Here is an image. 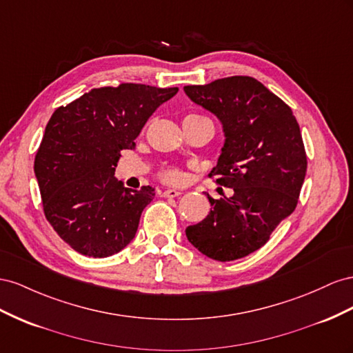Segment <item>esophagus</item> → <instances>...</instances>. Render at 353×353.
I'll list each match as a JSON object with an SVG mask.
<instances>
[{
    "label": "esophagus",
    "instance_id": "obj_1",
    "mask_svg": "<svg viewBox=\"0 0 353 353\" xmlns=\"http://www.w3.org/2000/svg\"><path fill=\"white\" fill-rule=\"evenodd\" d=\"M180 195H182V192H180V190H177V189H167L163 192V196H165V198H177Z\"/></svg>",
    "mask_w": 353,
    "mask_h": 353
}]
</instances>
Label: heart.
I'll return each mask as SVG.
<instances>
[{
	"label": "heart",
	"instance_id": "obj_1",
	"mask_svg": "<svg viewBox=\"0 0 353 353\" xmlns=\"http://www.w3.org/2000/svg\"><path fill=\"white\" fill-rule=\"evenodd\" d=\"M161 177H163L165 182H171V183H177L182 180V173H180L179 170L176 168H167L163 171V174H161Z\"/></svg>",
	"mask_w": 353,
	"mask_h": 353
}]
</instances>
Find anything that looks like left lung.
Wrapping results in <instances>:
<instances>
[{
    "instance_id": "1",
    "label": "left lung",
    "mask_w": 353,
    "mask_h": 353,
    "mask_svg": "<svg viewBox=\"0 0 353 353\" xmlns=\"http://www.w3.org/2000/svg\"><path fill=\"white\" fill-rule=\"evenodd\" d=\"M194 103L217 117L225 143L210 171L234 195L207 198L208 216L186 228L189 243L207 257L230 261L263 247L293 213L307 159L293 110L251 77H228L183 87Z\"/></svg>"
}]
</instances>
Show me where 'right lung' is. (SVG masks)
Instances as JSON below:
<instances>
[{"mask_svg":"<svg viewBox=\"0 0 353 353\" xmlns=\"http://www.w3.org/2000/svg\"><path fill=\"white\" fill-rule=\"evenodd\" d=\"M177 92L132 83L92 88L50 118L34 171L47 220L79 254L108 257L133 241L155 189L123 188L115 167L121 150L134 149L149 117Z\"/></svg>","mask_w":353,"mask_h":353,"instance_id":"1","label":"right lung"}]
</instances>
